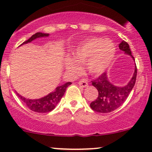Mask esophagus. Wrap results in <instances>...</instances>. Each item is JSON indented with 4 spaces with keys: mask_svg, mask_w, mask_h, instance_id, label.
Masks as SVG:
<instances>
[{
    "mask_svg": "<svg viewBox=\"0 0 152 152\" xmlns=\"http://www.w3.org/2000/svg\"><path fill=\"white\" fill-rule=\"evenodd\" d=\"M78 84H79V86H80V87L82 88H86V87H88V83L87 81L86 80L84 79H82L81 80H80L79 82H78Z\"/></svg>",
    "mask_w": 152,
    "mask_h": 152,
    "instance_id": "esophagus-1",
    "label": "esophagus"
}]
</instances>
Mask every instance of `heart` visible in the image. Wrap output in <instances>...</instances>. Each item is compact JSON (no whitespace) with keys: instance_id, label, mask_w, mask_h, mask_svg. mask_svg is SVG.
<instances>
[{"instance_id":"heart-1","label":"heart","mask_w":152,"mask_h":152,"mask_svg":"<svg viewBox=\"0 0 152 152\" xmlns=\"http://www.w3.org/2000/svg\"><path fill=\"white\" fill-rule=\"evenodd\" d=\"M115 47L110 40L94 37L87 40L72 53V59L66 63V67L74 75L80 72V65L86 64L91 74L97 75L104 72L113 60Z\"/></svg>"}]
</instances>
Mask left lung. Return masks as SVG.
I'll list each match as a JSON object with an SVG mask.
<instances>
[{
  "label": "left lung",
  "mask_w": 152,
  "mask_h": 152,
  "mask_svg": "<svg viewBox=\"0 0 152 152\" xmlns=\"http://www.w3.org/2000/svg\"><path fill=\"white\" fill-rule=\"evenodd\" d=\"M120 50H123L125 53L132 56L131 50L128 43L122 40L119 45ZM137 76V67L135 66V71L130 81L123 87H117L109 81L107 73L104 72L98 78L91 81L92 85L98 90L99 96L95 101L90 104L91 109L96 112L100 113H109L120 107L130 94V91L134 87Z\"/></svg>",
  "instance_id": "left-lung-1"
}]
</instances>
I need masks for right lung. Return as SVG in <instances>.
I'll return each mask as SVG.
<instances>
[{
  "label": "right lung",
  "mask_w": 152,
  "mask_h": 152,
  "mask_svg": "<svg viewBox=\"0 0 152 152\" xmlns=\"http://www.w3.org/2000/svg\"><path fill=\"white\" fill-rule=\"evenodd\" d=\"M48 35H49V34L48 33L37 32V33L34 34L32 36H31V37H30L28 40L24 42L22 45L27 43H30L31 41H32L35 39L38 38V37H48ZM71 84L72 83L68 82L62 85V86H58L56 90H55L54 92L50 93L48 95L38 99H26L23 96L19 95L18 93H17V94L19 96V99L24 102V104L30 110L35 112H39V113H46V112H49L50 111H52L56 107L58 103L60 102V100H61V99L62 98L64 94L67 87Z\"/></svg>",
  "instance_id": "obj_1"
}]
</instances>
